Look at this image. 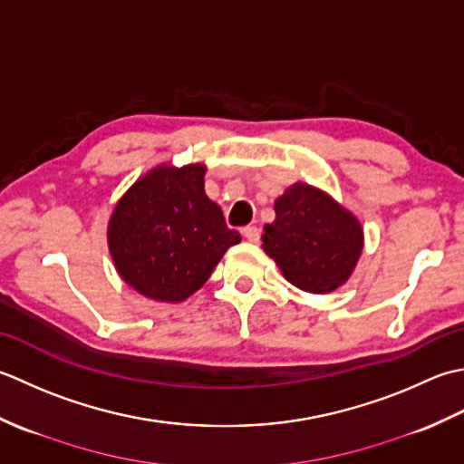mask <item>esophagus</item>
Segmentation results:
<instances>
[{
	"label": "esophagus",
	"mask_w": 464,
	"mask_h": 464,
	"mask_svg": "<svg viewBox=\"0 0 464 464\" xmlns=\"http://www.w3.org/2000/svg\"><path fill=\"white\" fill-rule=\"evenodd\" d=\"M244 238L248 242H258L260 240V230L256 228V226H246V228L242 230Z\"/></svg>",
	"instance_id": "obj_1"
}]
</instances>
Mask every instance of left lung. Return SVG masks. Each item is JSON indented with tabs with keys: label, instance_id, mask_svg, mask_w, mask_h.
Instances as JSON below:
<instances>
[{
	"label": "left lung",
	"instance_id": "obj_1",
	"mask_svg": "<svg viewBox=\"0 0 464 464\" xmlns=\"http://www.w3.org/2000/svg\"><path fill=\"white\" fill-rule=\"evenodd\" d=\"M274 212L276 218L264 226L262 248L290 285L312 295L346 285L364 248L361 220L306 182L288 186L274 200Z\"/></svg>",
	"mask_w": 464,
	"mask_h": 464
}]
</instances>
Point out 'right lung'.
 I'll list each match as a JSON object with an SVG mask.
<instances>
[{
	"instance_id": "1",
	"label": "right lung",
	"mask_w": 464,
	"mask_h": 464,
	"mask_svg": "<svg viewBox=\"0 0 464 464\" xmlns=\"http://www.w3.org/2000/svg\"><path fill=\"white\" fill-rule=\"evenodd\" d=\"M204 164H160L120 198L108 248L120 278L141 296L178 304L204 286L242 238L204 190Z\"/></svg>"
}]
</instances>
